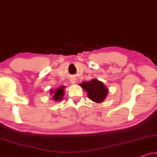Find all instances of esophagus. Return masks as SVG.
Here are the masks:
<instances>
[{"mask_svg":"<svg viewBox=\"0 0 157 157\" xmlns=\"http://www.w3.org/2000/svg\"><path fill=\"white\" fill-rule=\"evenodd\" d=\"M70 81H71V83L75 84V83L76 82V79L74 78H72L70 79Z\"/></svg>","mask_w":157,"mask_h":157,"instance_id":"34e87169","label":"esophagus"}]
</instances>
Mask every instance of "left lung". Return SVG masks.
Wrapping results in <instances>:
<instances>
[{"instance_id":"1","label":"left lung","mask_w":157,"mask_h":157,"mask_svg":"<svg viewBox=\"0 0 157 157\" xmlns=\"http://www.w3.org/2000/svg\"><path fill=\"white\" fill-rule=\"evenodd\" d=\"M82 88L87 92V97L92 101L96 103H101L107 97L109 90L101 82L96 78L90 81L82 82L79 84Z\"/></svg>"}]
</instances>
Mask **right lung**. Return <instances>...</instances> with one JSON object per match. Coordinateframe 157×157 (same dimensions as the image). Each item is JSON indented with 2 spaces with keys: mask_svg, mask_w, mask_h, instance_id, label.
Wrapping results in <instances>:
<instances>
[{
  "mask_svg": "<svg viewBox=\"0 0 157 157\" xmlns=\"http://www.w3.org/2000/svg\"><path fill=\"white\" fill-rule=\"evenodd\" d=\"M65 86H61L60 87L57 88V89L50 90V93L52 95V100L56 101H59L63 100L64 94H65Z\"/></svg>",
  "mask_w": 157,
  "mask_h": 157,
  "instance_id": "add662e5",
  "label": "right lung"
}]
</instances>
